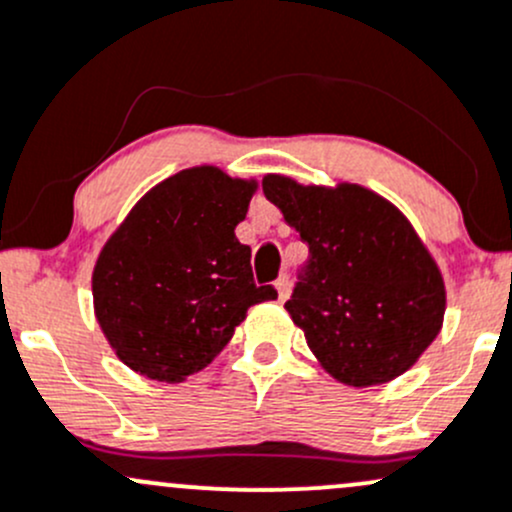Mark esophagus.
Wrapping results in <instances>:
<instances>
[{
	"label": "esophagus",
	"mask_w": 512,
	"mask_h": 512,
	"mask_svg": "<svg viewBox=\"0 0 512 512\" xmlns=\"http://www.w3.org/2000/svg\"><path fill=\"white\" fill-rule=\"evenodd\" d=\"M274 289H277L279 301H284V299L289 297V277H287V274H282V277H279L277 282H274Z\"/></svg>",
	"instance_id": "34e87169"
}]
</instances>
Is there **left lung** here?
I'll use <instances>...</instances> for the list:
<instances>
[{
  "label": "left lung",
  "instance_id": "obj_1",
  "mask_svg": "<svg viewBox=\"0 0 512 512\" xmlns=\"http://www.w3.org/2000/svg\"><path fill=\"white\" fill-rule=\"evenodd\" d=\"M262 191L309 245L284 309L319 363L353 387L410 370L446 309L444 279L410 220L355 184L301 186L270 174Z\"/></svg>",
  "mask_w": 512,
  "mask_h": 512
}]
</instances>
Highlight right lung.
I'll list each match as a JSON object with an SVG mask.
<instances>
[{"mask_svg":"<svg viewBox=\"0 0 512 512\" xmlns=\"http://www.w3.org/2000/svg\"><path fill=\"white\" fill-rule=\"evenodd\" d=\"M255 181L215 166L154 186L102 247L93 299L102 333L134 373L181 383L228 346L247 309L277 299L235 238Z\"/></svg>","mask_w":512,"mask_h":512,"instance_id":"right-lung-1","label":"right lung"}]
</instances>
